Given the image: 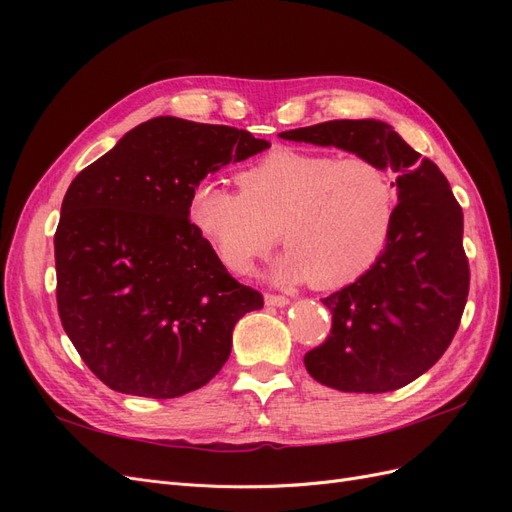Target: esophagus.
Returning a JSON list of instances; mask_svg holds the SVG:
<instances>
[{"label": "esophagus", "instance_id": "1", "mask_svg": "<svg viewBox=\"0 0 512 512\" xmlns=\"http://www.w3.org/2000/svg\"><path fill=\"white\" fill-rule=\"evenodd\" d=\"M265 303L271 305V307H286L290 303V299L284 297V294H271V292H267L265 294Z\"/></svg>", "mask_w": 512, "mask_h": 512}]
</instances>
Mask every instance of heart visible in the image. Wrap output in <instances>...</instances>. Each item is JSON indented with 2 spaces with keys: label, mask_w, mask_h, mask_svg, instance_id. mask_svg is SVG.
Wrapping results in <instances>:
<instances>
[{
  "label": "heart",
  "mask_w": 512,
  "mask_h": 512,
  "mask_svg": "<svg viewBox=\"0 0 512 512\" xmlns=\"http://www.w3.org/2000/svg\"><path fill=\"white\" fill-rule=\"evenodd\" d=\"M241 192L203 179L188 218L222 265L250 273L277 241L288 254L275 280L342 288L371 269L389 241L397 188L389 170L365 156L275 147L239 173Z\"/></svg>",
  "instance_id": "obj_1"
}]
</instances>
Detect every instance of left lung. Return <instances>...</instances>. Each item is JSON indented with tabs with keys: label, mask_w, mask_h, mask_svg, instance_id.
I'll return each instance as SVG.
<instances>
[{
	"label": "left lung",
	"mask_w": 512,
	"mask_h": 512,
	"mask_svg": "<svg viewBox=\"0 0 512 512\" xmlns=\"http://www.w3.org/2000/svg\"><path fill=\"white\" fill-rule=\"evenodd\" d=\"M280 136L344 149L397 173L389 241L359 280L322 299L331 333L303 359L309 376L331 389L397 391L436 365L459 329L470 290L463 211L440 168L389 123L335 119Z\"/></svg>",
	"instance_id": "8db88e82"
}]
</instances>
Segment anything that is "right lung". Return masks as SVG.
<instances>
[{"label": "right lung", "mask_w": 512, "mask_h": 512, "mask_svg": "<svg viewBox=\"0 0 512 512\" xmlns=\"http://www.w3.org/2000/svg\"><path fill=\"white\" fill-rule=\"evenodd\" d=\"M267 147L245 130L156 117L70 183L55 232L57 309L108 389L181 397L228 361L237 320L265 301L198 235L190 192Z\"/></svg>", "instance_id": "obj_1"}]
</instances>
